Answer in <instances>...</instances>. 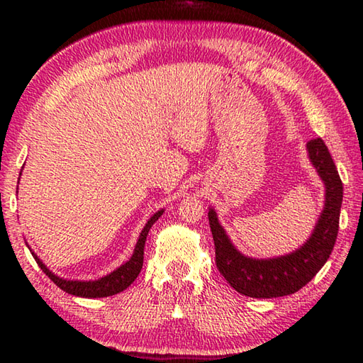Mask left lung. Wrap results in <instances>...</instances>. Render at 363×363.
I'll use <instances>...</instances> for the list:
<instances>
[{
  "instance_id": "8db88e82",
  "label": "left lung",
  "mask_w": 363,
  "mask_h": 363,
  "mask_svg": "<svg viewBox=\"0 0 363 363\" xmlns=\"http://www.w3.org/2000/svg\"><path fill=\"white\" fill-rule=\"evenodd\" d=\"M306 147L312 167L325 186V201L314 230L299 248L266 259L245 256L220 225L216 211L213 208L208 211L216 248V266L227 284L245 296L266 299L296 293L315 277L333 251L340 227L342 182L320 138L312 139Z\"/></svg>"
}]
</instances>
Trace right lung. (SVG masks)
Instances as JSON below:
<instances>
[{
    "instance_id": "right-lung-1",
    "label": "right lung",
    "mask_w": 363,
    "mask_h": 363,
    "mask_svg": "<svg viewBox=\"0 0 363 363\" xmlns=\"http://www.w3.org/2000/svg\"><path fill=\"white\" fill-rule=\"evenodd\" d=\"M163 211L164 210L157 211L149 220H147V224L144 225V229H143V232H140V235L138 238V243H136V247H134L133 256L130 257V261L121 264V266L116 267L113 272L104 275V277H101L99 280H67V279L59 277V275L51 272V270H49L45 264H43V261L33 253L32 250L30 251H32V256L35 257V261L38 262V266L41 267L43 272H45L48 277L51 279L54 284H56L60 290H64L65 293L73 294V296H82V298L112 296V294L126 290V288L138 279V275L144 264V247H145L147 235H149V230L152 229V225L157 223L158 218L163 214Z\"/></svg>"
}]
</instances>
